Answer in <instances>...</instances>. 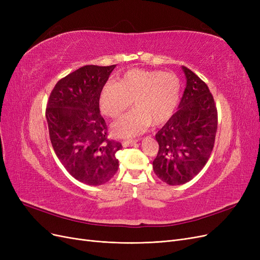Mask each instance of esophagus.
I'll use <instances>...</instances> for the list:
<instances>
[{
	"label": "esophagus",
	"mask_w": 260,
	"mask_h": 260,
	"mask_svg": "<svg viewBox=\"0 0 260 260\" xmlns=\"http://www.w3.org/2000/svg\"><path fill=\"white\" fill-rule=\"evenodd\" d=\"M122 146L123 147H128V146H133L138 143V140H125L122 141Z\"/></svg>",
	"instance_id": "34e87169"
}]
</instances>
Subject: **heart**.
I'll use <instances>...</instances> for the list:
<instances>
[{"mask_svg":"<svg viewBox=\"0 0 260 260\" xmlns=\"http://www.w3.org/2000/svg\"><path fill=\"white\" fill-rule=\"evenodd\" d=\"M180 79L162 70L131 69L117 82H107L100 91V108L118 119L131 106L136 108L113 125L117 137L130 138L144 132L152 123L160 125L175 112L180 96Z\"/></svg>","mask_w":260,"mask_h":260,"instance_id":"heart-1","label":"heart"}]
</instances>
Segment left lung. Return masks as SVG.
Here are the masks:
<instances>
[{
    "label": "left lung",
    "instance_id": "8db88e82",
    "mask_svg": "<svg viewBox=\"0 0 260 260\" xmlns=\"http://www.w3.org/2000/svg\"><path fill=\"white\" fill-rule=\"evenodd\" d=\"M182 69L186 88L179 109L155 136L159 148L153 169L170 185L188 182L204 168L218 128L217 107L207 84L192 70Z\"/></svg>",
    "mask_w": 260,
    "mask_h": 260
}]
</instances>
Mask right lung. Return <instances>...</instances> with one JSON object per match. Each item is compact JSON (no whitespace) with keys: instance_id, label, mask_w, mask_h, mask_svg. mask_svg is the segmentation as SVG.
Masks as SVG:
<instances>
[{"instance_id":"add662e5","label":"right lung","mask_w":260,"mask_h":260,"mask_svg":"<svg viewBox=\"0 0 260 260\" xmlns=\"http://www.w3.org/2000/svg\"><path fill=\"white\" fill-rule=\"evenodd\" d=\"M116 66L86 65L55 84L45 117L54 152L75 179L88 185L108 182L119 162L121 143L108 139L100 113V91Z\"/></svg>"}]
</instances>
